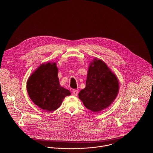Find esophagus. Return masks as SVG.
Masks as SVG:
<instances>
[{
  "instance_id": "34e87169",
  "label": "esophagus",
  "mask_w": 153,
  "mask_h": 153,
  "mask_svg": "<svg viewBox=\"0 0 153 153\" xmlns=\"http://www.w3.org/2000/svg\"><path fill=\"white\" fill-rule=\"evenodd\" d=\"M72 94H73L74 96H77L78 95V90L77 89H74L72 91Z\"/></svg>"
}]
</instances>
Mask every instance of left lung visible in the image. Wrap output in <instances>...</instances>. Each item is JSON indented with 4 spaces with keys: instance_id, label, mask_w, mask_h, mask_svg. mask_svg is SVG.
I'll list each match as a JSON object with an SVG mask.
<instances>
[{
    "instance_id": "8db88e82",
    "label": "left lung",
    "mask_w": 153,
    "mask_h": 153,
    "mask_svg": "<svg viewBox=\"0 0 153 153\" xmlns=\"http://www.w3.org/2000/svg\"><path fill=\"white\" fill-rule=\"evenodd\" d=\"M119 90L116 75L102 59L94 58L88 67L85 88L81 90L79 98L87 108L99 112L114 102Z\"/></svg>"
}]
</instances>
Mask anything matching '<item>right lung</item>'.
I'll list each match as a JSON object with an SVG mask.
<instances>
[{
  "instance_id": "1",
  "label": "right lung",
  "mask_w": 153,
  "mask_h": 153,
  "mask_svg": "<svg viewBox=\"0 0 153 153\" xmlns=\"http://www.w3.org/2000/svg\"><path fill=\"white\" fill-rule=\"evenodd\" d=\"M56 62L41 64L27 81L30 98L36 105L48 112L57 109L64 98L71 95L69 90L59 85Z\"/></svg>"
}]
</instances>
